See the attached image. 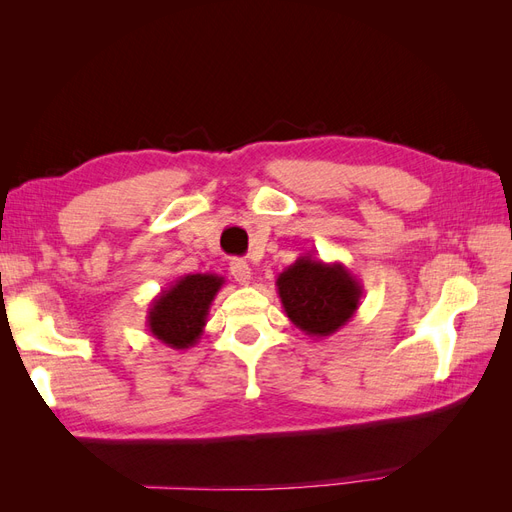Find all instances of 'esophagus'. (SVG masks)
Masks as SVG:
<instances>
[{"label": "esophagus", "mask_w": 512, "mask_h": 512, "mask_svg": "<svg viewBox=\"0 0 512 512\" xmlns=\"http://www.w3.org/2000/svg\"><path fill=\"white\" fill-rule=\"evenodd\" d=\"M230 273H232V277H235V282L241 284V286H247V284H250V280H252V269L241 258L230 262Z\"/></svg>", "instance_id": "1"}]
</instances>
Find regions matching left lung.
I'll use <instances>...</instances> for the list:
<instances>
[{
	"label": "left lung",
	"instance_id": "left-lung-1",
	"mask_svg": "<svg viewBox=\"0 0 512 512\" xmlns=\"http://www.w3.org/2000/svg\"><path fill=\"white\" fill-rule=\"evenodd\" d=\"M277 294L288 320L305 335L322 339L344 327L361 305L363 286L342 262L299 256L277 275Z\"/></svg>",
	"mask_w": 512,
	"mask_h": 512
}]
</instances>
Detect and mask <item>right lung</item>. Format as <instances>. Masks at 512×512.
<instances>
[{"instance_id": "1", "label": "right lung", "mask_w": 512, "mask_h": 512, "mask_svg": "<svg viewBox=\"0 0 512 512\" xmlns=\"http://www.w3.org/2000/svg\"><path fill=\"white\" fill-rule=\"evenodd\" d=\"M224 277L215 273L181 275L151 301L147 329L162 344L185 350L198 344L215 294L224 286Z\"/></svg>"}]
</instances>
